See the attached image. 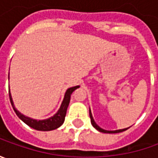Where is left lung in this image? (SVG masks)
Masks as SVG:
<instances>
[{
    "label": "left lung",
    "instance_id": "obj_1",
    "mask_svg": "<svg viewBox=\"0 0 158 158\" xmlns=\"http://www.w3.org/2000/svg\"><path fill=\"white\" fill-rule=\"evenodd\" d=\"M89 117H90V121H91V124H92V126L94 127L97 130H98L99 132H101V133H106V134H116V133H120V132H123V131L127 129V128H124V129H118V130L108 131V130H105V129H103V128H101L100 127H98V126L97 125V123L95 122L94 118H93V117H92V114H91V112H90V109H89Z\"/></svg>",
    "mask_w": 158,
    "mask_h": 158
}]
</instances>
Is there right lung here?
Instances as JSON below:
<instances>
[{
  "label": "right lung",
  "instance_id": "obj_1",
  "mask_svg": "<svg viewBox=\"0 0 158 158\" xmlns=\"http://www.w3.org/2000/svg\"><path fill=\"white\" fill-rule=\"evenodd\" d=\"M79 87L80 86H75V87H71V88L68 89L66 93H65V96H64V99L62 101V103H61V106L60 107V109L58 110V112L51 118L43 119V120H37V119L29 118V117L24 116L23 114H22L21 112H18L15 109V106H14V103H13V100H12V97H11V94H10V91H9V99H10V103H11L12 107H13L14 111L16 113V115L25 124L34 128V129H36V130L51 131L60 127L61 125L63 124L64 120H65V116H66V113H67V109H68V106L69 105L70 96H71V94L73 93V91L75 89L79 88Z\"/></svg>",
  "mask_w": 158,
  "mask_h": 158
}]
</instances>
